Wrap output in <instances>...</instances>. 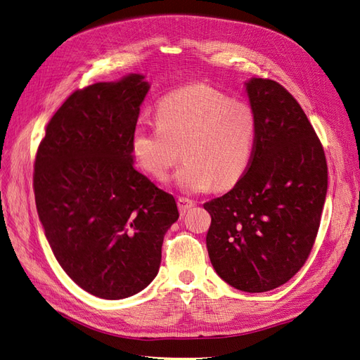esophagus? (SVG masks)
Here are the masks:
<instances>
[{
	"label": "esophagus",
	"instance_id": "obj_1",
	"mask_svg": "<svg viewBox=\"0 0 360 360\" xmlns=\"http://www.w3.org/2000/svg\"><path fill=\"white\" fill-rule=\"evenodd\" d=\"M177 205H179L180 214H186V212H189V209L193 205V201L189 200V198H186V197H179Z\"/></svg>",
	"mask_w": 360,
	"mask_h": 360
}]
</instances>
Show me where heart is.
<instances>
[{"label": "heart", "instance_id": "obj_1", "mask_svg": "<svg viewBox=\"0 0 360 360\" xmlns=\"http://www.w3.org/2000/svg\"><path fill=\"white\" fill-rule=\"evenodd\" d=\"M155 127L139 126L132 153L148 176L167 180L183 158L177 184L188 192L230 189L242 180L252 160L257 115L245 101L207 84L181 86L156 105Z\"/></svg>", "mask_w": 360, "mask_h": 360}]
</instances>
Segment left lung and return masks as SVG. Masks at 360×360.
I'll return each mask as SVG.
<instances>
[{
  "mask_svg": "<svg viewBox=\"0 0 360 360\" xmlns=\"http://www.w3.org/2000/svg\"><path fill=\"white\" fill-rule=\"evenodd\" d=\"M257 115L250 165L222 197L204 204L207 250L226 284L246 292L285 284L307 263L328 192V162L297 101L276 81L246 82Z\"/></svg>",
  "mask_w": 360,
  "mask_h": 360,
  "instance_id": "obj_1",
  "label": "left lung"
}]
</instances>
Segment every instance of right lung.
Listing matches in <instances>:
<instances>
[{
    "instance_id": "right-lung-1",
    "label": "right lung",
    "mask_w": 360,
    "mask_h": 360,
    "mask_svg": "<svg viewBox=\"0 0 360 360\" xmlns=\"http://www.w3.org/2000/svg\"><path fill=\"white\" fill-rule=\"evenodd\" d=\"M143 75L72 93L34 160L39 219L63 270L82 290L124 299L159 271L176 200L134 168L132 135L148 91Z\"/></svg>"
}]
</instances>
